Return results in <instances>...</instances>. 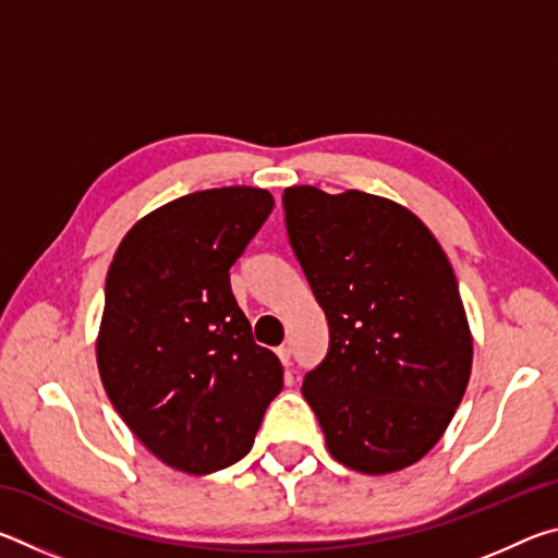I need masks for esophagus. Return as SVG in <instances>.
<instances>
[{"instance_id": "esophagus-1", "label": "esophagus", "mask_w": 558, "mask_h": 558, "mask_svg": "<svg viewBox=\"0 0 558 558\" xmlns=\"http://www.w3.org/2000/svg\"><path fill=\"white\" fill-rule=\"evenodd\" d=\"M276 354H278L282 366H290V347H278Z\"/></svg>"}]
</instances>
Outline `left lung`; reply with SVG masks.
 <instances>
[{"label": "left lung", "mask_w": 558, "mask_h": 558, "mask_svg": "<svg viewBox=\"0 0 558 558\" xmlns=\"http://www.w3.org/2000/svg\"><path fill=\"white\" fill-rule=\"evenodd\" d=\"M292 251L329 325L302 396L327 450L364 475L418 462L468 389L472 335L456 272L405 206L349 189L282 194Z\"/></svg>", "instance_id": "obj_1"}]
</instances>
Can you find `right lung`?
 <instances>
[{"mask_svg": "<svg viewBox=\"0 0 558 558\" xmlns=\"http://www.w3.org/2000/svg\"><path fill=\"white\" fill-rule=\"evenodd\" d=\"M266 189L186 194L140 219L106 278L98 372L110 403L169 468L209 475L253 448L282 389L229 268L272 211Z\"/></svg>", "mask_w": 558, "mask_h": 558, "instance_id": "obj_1", "label": "right lung"}]
</instances>
